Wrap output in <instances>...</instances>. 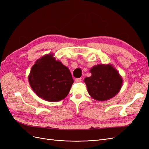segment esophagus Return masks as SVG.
Masks as SVG:
<instances>
[{
	"label": "esophagus",
	"instance_id": "34e87169",
	"mask_svg": "<svg viewBox=\"0 0 149 149\" xmlns=\"http://www.w3.org/2000/svg\"><path fill=\"white\" fill-rule=\"evenodd\" d=\"M75 81L76 83L81 82V78H76V79H75Z\"/></svg>",
	"mask_w": 149,
	"mask_h": 149
}]
</instances>
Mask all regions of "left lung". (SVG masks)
<instances>
[{
  "instance_id": "left-lung-1",
  "label": "left lung",
  "mask_w": 149,
  "mask_h": 149,
  "mask_svg": "<svg viewBox=\"0 0 149 149\" xmlns=\"http://www.w3.org/2000/svg\"><path fill=\"white\" fill-rule=\"evenodd\" d=\"M89 71L91 76L84 78V81L92 98L99 101H107L120 91L123 78L111 64L94 66Z\"/></svg>"
}]
</instances>
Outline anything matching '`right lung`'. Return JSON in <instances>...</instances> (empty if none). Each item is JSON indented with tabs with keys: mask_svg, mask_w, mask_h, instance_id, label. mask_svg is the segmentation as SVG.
Listing matches in <instances>:
<instances>
[{
	"mask_svg": "<svg viewBox=\"0 0 149 149\" xmlns=\"http://www.w3.org/2000/svg\"><path fill=\"white\" fill-rule=\"evenodd\" d=\"M53 56L48 53L38 59L29 75V82L34 93L49 102L65 99L74 83L70 70Z\"/></svg>",
	"mask_w": 149,
	"mask_h": 149,
	"instance_id": "right-lung-1",
	"label": "right lung"
}]
</instances>
